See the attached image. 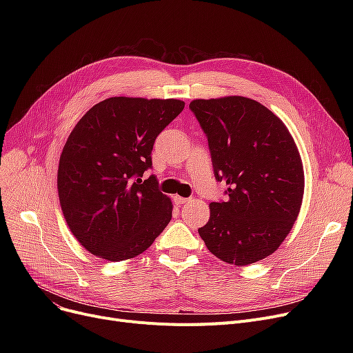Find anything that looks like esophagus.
Segmentation results:
<instances>
[{
    "label": "esophagus",
    "instance_id": "esophagus-1",
    "mask_svg": "<svg viewBox=\"0 0 353 353\" xmlns=\"http://www.w3.org/2000/svg\"><path fill=\"white\" fill-rule=\"evenodd\" d=\"M173 200H174L176 205H179V206H181V205H184V203H188V201H189V199H186V197H181V196H174V197H173Z\"/></svg>",
    "mask_w": 353,
    "mask_h": 353
}]
</instances>
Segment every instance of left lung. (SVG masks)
Masks as SVG:
<instances>
[{
	"instance_id": "obj_1",
	"label": "left lung",
	"mask_w": 353,
	"mask_h": 353,
	"mask_svg": "<svg viewBox=\"0 0 353 353\" xmlns=\"http://www.w3.org/2000/svg\"><path fill=\"white\" fill-rule=\"evenodd\" d=\"M189 107L208 137L214 177L228 184L226 201L210 203L199 234L226 263L262 261L282 245L301 210L298 147L282 120L254 100L230 96Z\"/></svg>"
}]
</instances>
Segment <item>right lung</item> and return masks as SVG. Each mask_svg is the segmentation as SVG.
<instances>
[{
    "instance_id": "add662e5",
    "label": "right lung",
    "mask_w": 353,
    "mask_h": 353,
    "mask_svg": "<svg viewBox=\"0 0 353 353\" xmlns=\"http://www.w3.org/2000/svg\"><path fill=\"white\" fill-rule=\"evenodd\" d=\"M184 108L180 100L111 97L92 105L63 148L57 186L72 234L108 262L132 259L169 225L172 201L152 169L157 136Z\"/></svg>"
}]
</instances>
